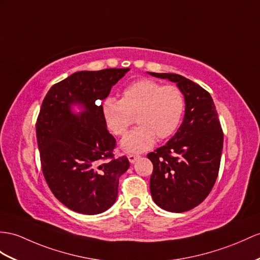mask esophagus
<instances>
[{"instance_id":"1","label":"esophagus","mask_w":260,"mask_h":260,"mask_svg":"<svg viewBox=\"0 0 260 260\" xmlns=\"http://www.w3.org/2000/svg\"><path fill=\"white\" fill-rule=\"evenodd\" d=\"M139 157H140V155H139V154H134V153L128 154V159L131 163H135L139 159Z\"/></svg>"}]
</instances>
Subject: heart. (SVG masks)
<instances>
[{
  "mask_svg": "<svg viewBox=\"0 0 260 260\" xmlns=\"http://www.w3.org/2000/svg\"><path fill=\"white\" fill-rule=\"evenodd\" d=\"M185 97L178 86H163L152 79H139L122 90L121 99L108 98L103 105L107 126L117 137H123L136 121V129L122 140L125 152L140 153L156 141L170 138L181 124Z\"/></svg>",
  "mask_w": 260,
  "mask_h": 260,
  "instance_id": "1",
  "label": "heart"
}]
</instances>
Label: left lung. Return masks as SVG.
Returning <instances> with one entry per match:
<instances>
[{"instance_id": "1", "label": "left lung", "mask_w": 260, "mask_h": 260, "mask_svg": "<svg viewBox=\"0 0 260 260\" xmlns=\"http://www.w3.org/2000/svg\"><path fill=\"white\" fill-rule=\"evenodd\" d=\"M169 79L185 97V116L172 139L148 153L153 164L150 192L163 210L182 213L200 205L216 182L224 134L212 96L178 74L150 73Z\"/></svg>"}]
</instances>
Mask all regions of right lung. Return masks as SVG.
<instances>
[{"instance_id": "right-lung-1", "label": "right lung", "mask_w": 260, "mask_h": 260, "mask_svg": "<svg viewBox=\"0 0 260 260\" xmlns=\"http://www.w3.org/2000/svg\"><path fill=\"white\" fill-rule=\"evenodd\" d=\"M129 68L77 72L57 82L44 98L36 120L43 175L50 191L72 211L103 213L115 203L119 178L129 168L125 155L116 157V139L106 126L100 100ZM85 111L75 115L70 106Z\"/></svg>"}]
</instances>
